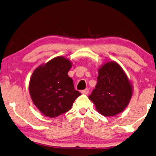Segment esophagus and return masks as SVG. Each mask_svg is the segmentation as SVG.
<instances>
[{
  "label": "esophagus",
  "mask_w": 156,
  "mask_h": 156,
  "mask_svg": "<svg viewBox=\"0 0 156 156\" xmlns=\"http://www.w3.org/2000/svg\"><path fill=\"white\" fill-rule=\"evenodd\" d=\"M81 93H83V94H88L89 93V89L88 88H86L85 90H83L81 91Z\"/></svg>",
  "instance_id": "34e87169"
}]
</instances>
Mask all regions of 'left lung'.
<instances>
[{"label":"left lung","mask_w":156,"mask_h":156,"mask_svg":"<svg viewBox=\"0 0 156 156\" xmlns=\"http://www.w3.org/2000/svg\"><path fill=\"white\" fill-rule=\"evenodd\" d=\"M132 93L131 84L125 72L113 61L100 68L97 84L89 98L99 113L113 116L121 113L127 107Z\"/></svg>","instance_id":"left-lung-1"}]
</instances>
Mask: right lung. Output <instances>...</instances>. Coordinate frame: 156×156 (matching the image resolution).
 I'll return each mask as SVG.
<instances>
[{
    "label": "right lung",
    "instance_id": "add662e5",
    "mask_svg": "<svg viewBox=\"0 0 156 156\" xmlns=\"http://www.w3.org/2000/svg\"><path fill=\"white\" fill-rule=\"evenodd\" d=\"M72 64L62 56L40 66L33 73L29 92L33 103L43 115L57 117L71 108L80 93L74 88L68 73Z\"/></svg>",
    "mask_w": 156,
    "mask_h": 156
}]
</instances>
